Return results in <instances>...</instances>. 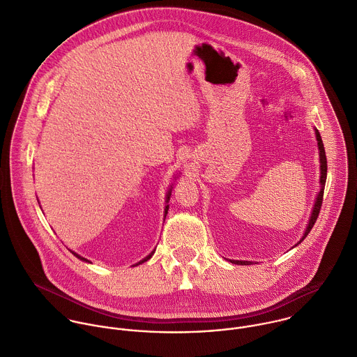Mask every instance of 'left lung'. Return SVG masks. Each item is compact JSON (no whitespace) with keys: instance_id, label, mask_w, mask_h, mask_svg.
I'll list each match as a JSON object with an SVG mask.
<instances>
[{"instance_id":"1","label":"left lung","mask_w":357,"mask_h":357,"mask_svg":"<svg viewBox=\"0 0 357 357\" xmlns=\"http://www.w3.org/2000/svg\"><path fill=\"white\" fill-rule=\"evenodd\" d=\"M316 132V139H317V146H319V155H320V192L317 193L316 196V200H314V206H313V210H312V214H310V218H309V222L306 225V229H305V234L301 238V241L294 246L296 248L298 245H301L303 242V239L309 235V232L312 231L317 217H319V213H320V208H321V204H323V195H324V188H326V181H327V157H326V150H324V144H323V140H321V136H320V132L317 129H314ZM232 264H242V266H249V264H257L256 261H245V260H229Z\"/></svg>"}]
</instances>
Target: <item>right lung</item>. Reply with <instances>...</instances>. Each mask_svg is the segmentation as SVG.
I'll use <instances>...</instances> for the list:
<instances>
[{"label":"right lung","mask_w":357,"mask_h":357,"mask_svg":"<svg viewBox=\"0 0 357 357\" xmlns=\"http://www.w3.org/2000/svg\"><path fill=\"white\" fill-rule=\"evenodd\" d=\"M171 192H172V186H171V188H169V190H168V192H167V196H165V208H164V220H165V217H167V214H168V208H169V204H168V202H169V197H171ZM154 252H155V249H154V250H153V252H151V253H150V255H147V256H146V257H144V259H143V260H140V261H139V263H136V264H135V266H139V264H142V263H144V261H147V260H150V259H151V256H153V255H154ZM70 253H72V255H73V256H76V257H77V259H79V260H82V261H84V263H91V261H89V260H87V259H84V257H82V256H80V255H77V253H75V252H72V250H70Z\"/></svg>","instance_id":"add662e5"}]
</instances>
